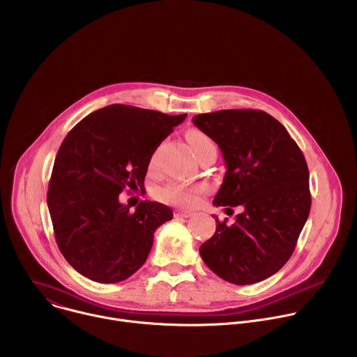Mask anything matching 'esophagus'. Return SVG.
<instances>
[{"label": "esophagus", "instance_id": "1", "mask_svg": "<svg viewBox=\"0 0 357 357\" xmlns=\"http://www.w3.org/2000/svg\"><path fill=\"white\" fill-rule=\"evenodd\" d=\"M195 213L192 211H176L175 212V218H182V219H188L192 218Z\"/></svg>", "mask_w": 357, "mask_h": 357}]
</instances>
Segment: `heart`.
Masks as SVG:
<instances>
[{
  "mask_svg": "<svg viewBox=\"0 0 357 357\" xmlns=\"http://www.w3.org/2000/svg\"><path fill=\"white\" fill-rule=\"evenodd\" d=\"M189 142L197 157L200 152L205 149L215 146V142L211 137L203 134L200 131H193L189 134ZM205 186L200 183H185V182H169L158 189L157 196L160 200L165 203H171V205H179V206H189L195 203L197 193L203 192Z\"/></svg>",
  "mask_w": 357,
  "mask_h": 357,
  "instance_id": "1",
  "label": "heart"
}]
</instances>
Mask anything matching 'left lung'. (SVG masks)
I'll list each match as a JSON object with an SVG mask.
<instances>
[{"instance_id": "obj_1", "label": "left lung", "mask_w": 357, "mask_h": 357, "mask_svg": "<svg viewBox=\"0 0 357 357\" xmlns=\"http://www.w3.org/2000/svg\"><path fill=\"white\" fill-rule=\"evenodd\" d=\"M192 121L219 145L226 162L213 203L243 209L233 225L213 216L216 231L199 247L200 257L231 284L263 281L289 260L310 216L307 161L285 127L266 112L220 110Z\"/></svg>"}]
</instances>
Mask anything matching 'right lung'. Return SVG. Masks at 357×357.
I'll use <instances>...</instances> for the list:
<instances>
[{
  "mask_svg": "<svg viewBox=\"0 0 357 357\" xmlns=\"http://www.w3.org/2000/svg\"><path fill=\"white\" fill-rule=\"evenodd\" d=\"M185 119L112 105L90 113L65 137L46 200L61 252L86 278L120 282L145 263L155 230L174 213L149 200L131 212L119 195L142 189L152 154Z\"/></svg>",
  "mask_w": 357,
  "mask_h": 357,
  "instance_id": "add662e5",
  "label": "right lung"
}]
</instances>
